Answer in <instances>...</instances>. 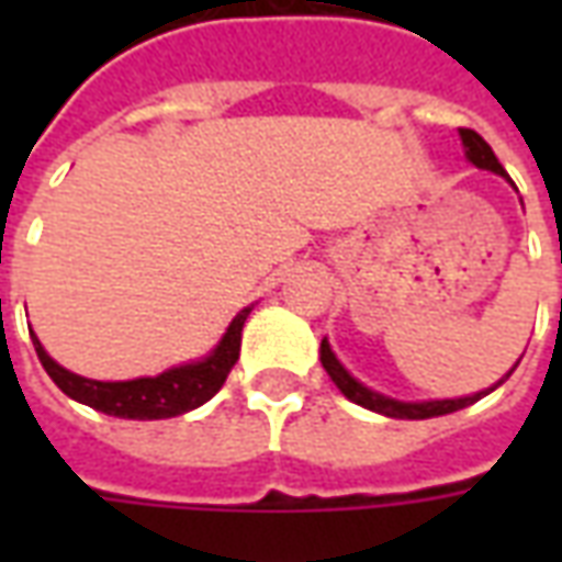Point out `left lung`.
<instances>
[{
	"mask_svg": "<svg viewBox=\"0 0 562 562\" xmlns=\"http://www.w3.org/2000/svg\"><path fill=\"white\" fill-rule=\"evenodd\" d=\"M460 140H463V149H467V159L475 165V168H482V171H494L499 177H506L508 173L506 168L499 165V159L494 156V149L491 144L479 135V132H472V128H460ZM318 358H322V367L328 370V376L334 379V385L349 397L352 403L358 406H364L370 413H379V415H389V418H436V415H448V413H458L463 406H472L475 401H482L484 394H491L494 389H499L508 376H512V370H508L506 376L496 382L494 389L487 391H479V394H470V397H458V401H424V403H403V401H394V397H385V394H379V391H370L367 385H361L358 379L346 370V367L337 361V355L330 352L328 340H322V349H318Z\"/></svg>",
	"mask_w": 562,
	"mask_h": 562,
	"instance_id": "left-lung-1",
	"label": "left lung"
}]
</instances>
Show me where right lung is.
Segmentation results:
<instances>
[{
	"mask_svg": "<svg viewBox=\"0 0 562 562\" xmlns=\"http://www.w3.org/2000/svg\"><path fill=\"white\" fill-rule=\"evenodd\" d=\"M249 313H252V306H246L232 318L228 330L222 334L220 346L207 358H201L195 364L171 367L159 376L132 379V382L83 379L66 370V367L56 364L54 358L44 352L38 337H32V342H35V352H38V361L47 370V376L54 379L56 389L68 394L71 401L92 406V409H99L104 415H114V418L156 422V418H173V415L198 409L201 403H207L225 385L232 367L240 358V330H244V322Z\"/></svg>",
	"mask_w": 562,
	"mask_h": 562,
	"instance_id": "obj_1",
	"label": "right lung"
}]
</instances>
